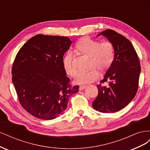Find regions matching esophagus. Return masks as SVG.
<instances>
[{
    "instance_id": "34e87169",
    "label": "esophagus",
    "mask_w": 150,
    "mask_h": 150,
    "mask_svg": "<svg viewBox=\"0 0 150 150\" xmlns=\"http://www.w3.org/2000/svg\"><path fill=\"white\" fill-rule=\"evenodd\" d=\"M86 86H86V85H82V86H79V90H80V91H82V90H83L84 89H85V88H86Z\"/></svg>"
}]
</instances>
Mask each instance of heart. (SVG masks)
I'll list each match as a JSON object with an SVG mask.
<instances>
[{"label":"heart","mask_w":150,"mask_h":150,"mask_svg":"<svg viewBox=\"0 0 150 150\" xmlns=\"http://www.w3.org/2000/svg\"><path fill=\"white\" fill-rule=\"evenodd\" d=\"M76 49L82 54L89 57L88 71L81 72L77 76L74 83L77 84L91 83L96 80L101 72L107 71L112 65L115 59V49L112 43L108 41L101 42L89 38H83L76 44ZM75 56L71 51L65 54L63 66L66 73L75 77L78 69L74 64Z\"/></svg>","instance_id":"b5f03b06"}]
</instances>
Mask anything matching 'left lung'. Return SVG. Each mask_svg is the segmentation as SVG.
Masks as SVG:
<instances>
[{
	"mask_svg": "<svg viewBox=\"0 0 150 150\" xmlns=\"http://www.w3.org/2000/svg\"><path fill=\"white\" fill-rule=\"evenodd\" d=\"M102 35L112 44L115 59L101 84L97 85L98 95L93 103L95 110L116 112L133 100L138 88L141 66L138 54L129 40L116 31L106 29ZM108 81L107 87L101 83Z\"/></svg>",
	"mask_w": 150,
	"mask_h": 150,
	"instance_id": "8db88e82",
	"label": "left lung"
}]
</instances>
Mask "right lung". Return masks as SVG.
I'll list each match as a JSON object with an SVG mask.
<instances>
[{
	"mask_svg": "<svg viewBox=\"0 0 150 150\" xmlns=\"http://www.w3.org/2000/svg\"><path fill=\"white\" fill-rule=\"evenodd\" d=\"M71 40L64 36L35 35L18 52L12 74L18 99L39 119L51 120L64 113L69 98L79 91L63 66V56Z\"/></svg>",
	"mask_w": 150,
	"mask_h": 150,
	"instance_id": "right-lung-1",
	"label": "right lung"
}]
</instances>
